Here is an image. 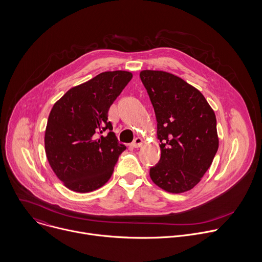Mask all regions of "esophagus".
Returning <instances> with one entry per match:
<instances>
[{"label":"esophagus","mask_w":262,"mask_h":262,"mask_svg":"<svg viewBox=\"0 0 262 262\" xmlns=\"http://www.w3.org/2000/svg\"><path fill=\"white\" fill-rule=\"evenodd\" d=\"M143 144H144L143 139L139 137V138H136V139L134 140V142L132 143V147H134V148H139V147H142Z\"/></svg>","instance_id":"obj_1"}]
</instances>
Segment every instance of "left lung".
<instances>
[{"mask_svg": "<svg viewBox=\"0 0 262 262\" xmlns=\"http://www.w3.org/2000/svg\"><path fill=\"white\" fill-rule=\"evenodd\" d=\"M140 78L155 108L161 160L151 180L168 193L192 190L219 148L214 112L203 94L174 74L142 70Z\"/></svg>", "mask_w": 262, "mask_h": 262, "instance_id": "1", "label": "left lung"}]
</instances>
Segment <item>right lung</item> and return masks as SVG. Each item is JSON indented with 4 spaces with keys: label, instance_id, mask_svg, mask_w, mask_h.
Segmentation results:
<instances>
[{
    "label": "right lung",
    "instance_id": "1",
    "mask_svg": "<svg viewBox=\"0 0 262 262\" xmlns=\"http://www.w3.org/2000/svg\"><path fill=\"white\" fill-rule=\"evenodd\" d=\"M133 78L105 71L69 89L52 107L45 134L48 161L63 184L77 193L95 191L113 174L125 150L112 132L107 112ZM105 130L109 133L103 136Z\"/></svg>",
    "mask_w": 262,
    "mask_h": 262
}]
</instances>
